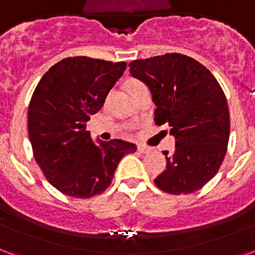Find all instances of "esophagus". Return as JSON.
<instances>
[{
  "label": "esophagus",
  "mask_w": 255,
  "mask_h": 255,
  "mask_svg": "<svg viewBox=\"0 0 255 255\" xmlns=\"http://www.w3.org/2000/svg\"><path fill=\"white\" fill-rule=\"evenodd\" d=\"M138 152L139 153H148V152H150V148L145 146V145H138Z\"/></svg>",
  "instance_id": "obj_1"
}]
</instances>
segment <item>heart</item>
<instances>
[{
	"mask_svg": "<svg viewBox=\"0 0 255 255\" xmlns=\"http://www.w3.org/2000/svg\"><path fill=\"white\" fill-rule=\"evenodd\" d=\"M142 82H139V80H135V79H130L128 80V83H126V87L129 90V93H133L135 89H138L142 86Z\"/></svg>",
	"mask_w": 255,
	"mask_h": 255,
	"instance_id": "b5f03b06",
	"label": "heart"
}]
</instances>
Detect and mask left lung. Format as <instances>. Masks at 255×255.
I'll return each instance as SVG.
<instances>
[{"label": "left lung", "instance_id": "left-lung-1", "mask_svg": "<svg viewBox=\"0 0 255 255\" xmlns=\"http://www.w3.org/2000/svg\"><path fill=\"white\" fill-rule=\"evenodd\" d=\"M130 75L146 84L157 106L156 125L171 126L175 152L154 179L164 192L192 193L216 175L230 137L227 99L215 76L195 59L180 53L129 63Z\"/></svg>", "mask_w": 255, "mask_h": 255}]
</instances>
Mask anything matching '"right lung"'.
Here are the masks:
<instances>
[{
  "mask_svg": "<svg viewBox=\"0 0 255 255\" xmlns=\"http://www.w3.org/2000/svg\"><path fill=\"white\" fill-rule=\"evenodd\" d=\"M125 70V62L67 57L34 89L28 112L34 160L45 179L67 196L89 199L106 191L121 158L137 150L122 139L95 143L86 130Z\"/></svg>",
  "mask_w": 255,
  "mask_h": 255,
  "instance_id": "1",
  "label": "right lung"
}]
</instances>
